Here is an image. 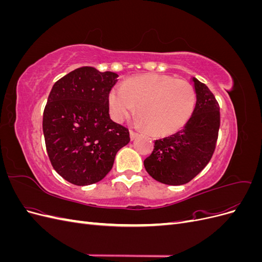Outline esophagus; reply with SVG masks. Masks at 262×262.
Here are the masks:
<instances>
[{
	"label": "esophagus",
	"instance_id": "34e87169",
	"mask_svg": "<svg viewBox=\"0 0 262 262\" xmlns=\"http://www.w3.org/2000/svg\"><path fill=\"white\" fill-rule=\"evenodd\" d=\"M138 137H139V133L138 132L130 131V139H131V141H133L134 139H137Z\"/></svg>",
	"mask_w": 262,
	"mask_h": 262
}]
</instances>
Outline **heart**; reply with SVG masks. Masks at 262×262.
<instances>
[{
  "instance_id": "heart-1",
  "label": "heart",
  "mask_w": 262,
  "mask_h": 262,
  "mask_svg": "<svg viewBox=\"0 0 262 262\" xmlns=\"http://www.w3.org/2000/svg\"><path fill=\"white\" fill-rule=\"evenodd\" d=\"M150 133L170 136L190 120L195 107V92L187 81L166 74H145L125 80L109 92L108 106L116 121L136 110Z\"/></svg>"
}]
</instances>
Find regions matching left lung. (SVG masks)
<instances>
[{"mask_svg": "<svg viewBox=\"0 0 262 262\" xmlns=\"http://www.w3.org/2000/svg\"><path fill=\"white\" fill-rule=\"evenodd\" d=\"M195 107L190 120L170 137L155 141L144 161L146 171L165 185L180 186L193 179L210 162L220 129V107L208 86L191 77Z\"/></svg>", "mask_w": 262, "mask_h": 262, "instance_id": "left-lung-1", "label": "left lung"}]
</instances>
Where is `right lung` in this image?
Returning <instances> with one entry per match:
<instances>
[{
	"mask_svg": "<svg viewBox=\"0 0 262 262\" xmlns=\"http://www.w3.org/2000/svg\"><path fill=\"white\" fill-rule=\"evenodd\" d=\"M117 77L83 67L52 86L42 119L47 153L54 170L71 184L100 181L130 142L128 129L109 117L108 95Z\"/></svg>",
	"mask_w": 262,
	"mask_h": 262,
	"instance_id": "add662e5",
	"label": "right lung"
}]
</instances>
